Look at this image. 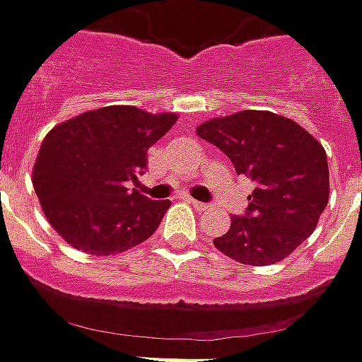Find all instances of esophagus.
Returning a JSON list of instances; mask_svg holds the SVG:
<instances>
[{"instance_id":"obj_1","label":"esophagus","mask_w":362,"mask_h":362,"mask_svg":"<svg viewBox=\"0 0 362 362\" xmlns=\"http://www.w3.org/2000/svg\"><path fill=\"white\" fill-rule=\"evenodd\" d=\"M188 204L194 206L196 210H200V212H206L208 208H210V204H204V202H198V200H194V198H188Z\"/></svg>"}]
</instances>
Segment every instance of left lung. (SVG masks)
Returning <instances> with one entry per match:
<instances>
[{"label": "left lung", "instance_id": "obj_1", "mask_svg": "<svg viewBox=\"0 0 362 362\" xmlns=\"http://www.w3.org/2000/svg\"><path fill=\"white\" fill-rule=\"evenodd\" d=\"M196 134L256 184L246 214L232 216L230 230L214 238V246L250 267H268L294 252L329 202V164L320 142L291 118L267 110L208 119Z\"/></svg>", "mask_w": 362, "mask_h": 362}]
</instances>
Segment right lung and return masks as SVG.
<instances>
[{
  "label": "right lung",
  "instance_id": "1",
  "mask_svg": "<svg viewBox=\"0 0 362 362\" xmlns=\"http://www.w3.org/2000/svg\"><path fill=\"white\" fill-rule=\"evenodd\" d=\"M176 119L172 112L106 106L47 132L33 164V190L69 246L86 255H119L156 232L170 200H148L128 184Z\"/></svg>",
  "mask_w": 362,
  "mask_h": 362
}]
</instances>
